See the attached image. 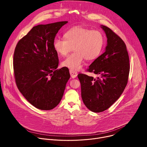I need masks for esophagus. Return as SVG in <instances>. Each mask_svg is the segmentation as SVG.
<instances>
[{
  "label": "esophagus",
  "mask_w": 147,
  "mask_h": 147,
  "mask_svg": "<svg viewBox=\"0 0 147 147\" xmlns=\"http://www.w3.org/2000/svg\"><path fill=\"white\" fill-rule=\"evenodd\" d=\"M70 76L71 77L73 78H74L77 77L78 73L77 71H73V70H70Z\"/></svg>",
  "instance_id": "esophagus-1"
}]
</instances>
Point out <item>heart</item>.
Segmentation results:
<instances>
[{"mask_svg": "<svg viewBox=\"0 0 147 147\" xmlns=\"http://www.w3.org/2000/svg\"><path fill=\"white\" fill-rule=\"evenodd\" d=\"M65 39L56 38L53 45L55 51L61 56H66L74 48V52L62 61V66L73 71L80 70L84 60H93L101 53L104 37L98 30H91L81 26H76L65 34Z\"/></svg>", "mask_w": 147, "mask_h": 147, "instance_id": "obj_1", "label": "heart"}]
</instances>
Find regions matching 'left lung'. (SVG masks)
<instances>
[{"instance_id":"obj_1","label":"left lung","mask_w":147,"mask_h":147,"mask_svg":"<svg viewBox=\"0 0 147 147\" xmlns=\"http://www.w3.org/2000/svg\"><path fill=\"white\" fill-rule=\"evenodd\" d=\"M100 27L106 34L107 46L87 70L100 77L78 75L82 101L89 110L96 113L108 109L119 98L126 87L130 71L129 57L124 41L108 27Z\"/></svg>"}]
</instances>
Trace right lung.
I'll return each mask as SVG.
<instances>
[{
    "instance_id": "add662e5",
    "label": "right lung",
    "mask_w": 147,
    "mask_h": 147,
    "mask_svg": "<svg viewBox=\"0 0 147 147\" xmlns=\"http://www.w3.org/2000/svg\"><path fill=\"white\" fill-rule=\"evenodd\" d=\"M68 22L34 27L17 43L13 56L16 85L35 108L51 110L60 102L70 78L67 69H57V53L53 42L58 31Z\"/></svg>"
}]
</instances>
